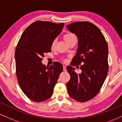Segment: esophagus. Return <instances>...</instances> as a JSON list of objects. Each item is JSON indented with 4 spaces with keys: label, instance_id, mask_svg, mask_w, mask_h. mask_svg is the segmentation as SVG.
<instances>
[{
    "label": "esophagus",
    "instance_id": "1",
    "mask_svg": "<svg viewBox=\"0 0 122 122\" xmlns=\"http://www.w3.org/2000/svg\"><path fill=\"white\" fill-rule=\"evenodd\" d=\"M63 69H64V71H66V66L65 65L63 66Z\"/></svg>",
    "mask_w": 122,
    "mask_h": 122
}]
</instances>
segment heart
<instances>
[{
    "mask_svg": "<svg viewBox=\"0 0 122 122\" xmlns=\"http://www.w3.org/2000/svg\"><path fill=\"white\" fill-rule=\"evenodd\" d=\"M64 40H65V41L67 43H69L70 41H71L76 40V37L75 34H73V33H68V34H66L65 36H64ZM56 44V40H54L52 42V43H51V47L53 48V47H55Z\"/></svg>",
    "mask_w": 122,
    "mask_h": 122,
    "instance_id": "obj_1",
    "label": "heart"
}]
</instances>
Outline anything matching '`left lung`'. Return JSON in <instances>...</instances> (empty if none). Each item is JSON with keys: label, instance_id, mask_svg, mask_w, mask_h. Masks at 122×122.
<instances>
[{"label": "left lung", "instance_id": "1", "mask_svg": "<svg viewBox=\"0 0 122 122\" xmlns=\"http://www.w3.org/2000/svg\"><path fill=\"white\" fill-rule=\"evenodd\" d=\"M78 38L76 55L71 65L82 64L77 74L72 66L66 67L71 79L67 82L68 93L79 102L91 100L99 93L108 71V45L101 31L89 22H76L66 26Z\"/></svg>", "mask_w": 122, "mask_h": 122}]
</instances>
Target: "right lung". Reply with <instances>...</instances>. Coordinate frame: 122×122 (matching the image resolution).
I'll return each mask as SVG.
<instances>
[{
  "label": "right lung",
  "mask_w": 122,
  "mask_h": 122,
  "mask_svg": "<svg viewBox=\"0 0 122 122\" xmlns=\"http://www.w3.org/2000/svg\"><path fill=\"white\" fill-rule=\"evenodd\" d=\"M64 23L36 21L25 29L15 52L16 74L19 86L35 102L45 101L52 96L63 66L54 62L49 67L42 58L50 52L52 42L62 31Z\"/></svg>",
  "instance_id": "obj_1"
}]
</instances>
